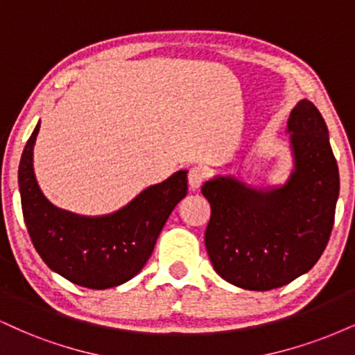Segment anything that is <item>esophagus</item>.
<instances>
[{"label": "esophagus", "instance_id": "1", "mask_svg": "<svg viewBox=\"0 0 355 355\" xmlns=\"http://www.w3.org/2000/svg\"><path fill=\"white\" fill-rule=\"evenodd\" d=\"M187 181H189V187L192 191L199 189L205 181V171L199 168V166H194V168H191L189 174H187Z\"/></svg>", "mask_w": 355, "mask_h": 355}]
</instances>
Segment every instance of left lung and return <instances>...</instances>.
<instances>
[{"mask_svg": "<svg viewBox=\"0 0 355 355\" xmlns=\"http://www.w3.org/2000/svg\"><path fill=\"white\" fill-rule=\"evenodd\" d=\"M293 166L278 184L255 186L239 174L204 182L211 202L205 248L214 270L243 290L268 291L308 273L324 252L339 198L329 131L309 100L288 118Z\"/></svg>", "mask_w": 355, "mask_h": 355, "instance_id": "left-lung-1", "label": "left lung"}]
</instances>
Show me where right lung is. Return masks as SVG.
<instances>
[{"label": "right lung", "instance_id": "right-lung-1", "mask_svg": "<svg viewBox=\"0 0 355 355\" xmlns=\"http://www.w3.org/2000/svg\"><path fill=\"white\" fill-rule=\"evenodd\" d=\"M41 121L26 143L17 171L21 205L34 248L52 271L92 290L123 284L151 257L169 214L187 194V169L148 186L115 212L82 216L44 196L34 173Z\"/></svg>", "mask_w": 355, "mask_h": 355}]
</instances>
